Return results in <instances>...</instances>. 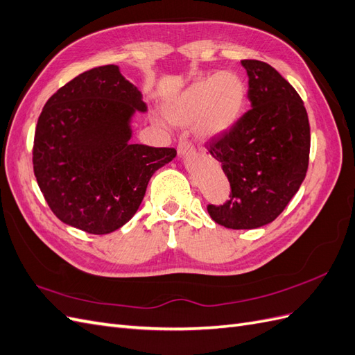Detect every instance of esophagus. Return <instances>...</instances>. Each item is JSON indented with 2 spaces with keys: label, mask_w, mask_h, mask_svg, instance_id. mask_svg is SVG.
Segmentation results:
<instances>
[{
  "label": "esophagus",
  "mask_w": 355,
  "mask_h": 355,
  "mask_svg": "<svg viewBox=\"0 0 355 355\" xmlns=\"http://www.w3.org/2000/svg\"><path fill=\"white\" fill-rule=\"evenodd\" d=\"M177 151H178V156H181V157L195 153L193 147H191L189 143H186V141H181V143L178 144V147H177Z\"/></svg>",
  "instance_id": "1"
}]
</instances>
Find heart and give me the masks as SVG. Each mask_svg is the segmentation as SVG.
Masks as SVG:
<instances>
[{"instance_id": "heart-1", "label": "heart", "mask_w": 355, "mask_h": 355, "mask_svg": "<svg viewBox=\"0 0 355 355\" xmlns=\"http://www.w3.org/2000/svg\"><path fill=\"white\" fill-rule=\"evenodd\" d=\"M247 86L234 71H220L189 85L165 107L171 123L189 126L199 138L209 139L227 134L242 114Z\"/></svg>"}]
</instances>
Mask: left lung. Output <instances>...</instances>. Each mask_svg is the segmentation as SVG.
Here are the masks:
<instances>
[{
	"label": "left lung",
	"mask_w": 355,
	"mask_h": 355,
	"mask_svg": "<svg viewBox=\"0 0 355 355\" xmlns=\"http://www.w3.org/2000/svg\"><path fill=\"white\" fill-rule=\"evenodd\" d=\"M251 110L227 134L207 143L230 183L225 205H208L227 229H257L275 220L305 180L311 134L303 101L269 64L241 60Z\"/></svg>",
	"instance_id": "1"
}]
</instances>
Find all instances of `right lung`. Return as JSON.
I'll list each match as a JSON object with an SVG mask.
<instances>
[{"label":"right lung","mask_w":355,"mask_h":355,"mask_svg":"<svg viewBox=\"0 0 355 355\" xmlns=\"http://www.w3.org/2000/svg\"><path fill=\"white\" fill-rule=\"evenodd\" d=\"M143 95L117 65L85 71L49 98L35 128L33 164L40 190L65 225L92 235L134 217L155 172L175 148L132 144Z\"/></svg>","instance_id":"1"}]
</instances>
